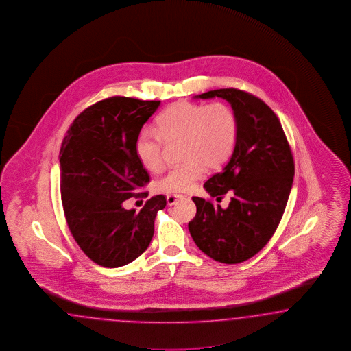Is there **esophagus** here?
<instances>
[{
	"label": "esophagus",
	"instance_id": "34e87169",
	"mask_svg": "<svg viewBox=\"0 0 351 351\" xmlns=\"http://www.w3.org/2000/svg\"><path fill=\"white\" fill-rule=\"evenodd\" d=\"M183 198L182 195H168L167 196V204L169 205V206H173V205H176L178 201H180Z\"/></svg>",
	"mask_w": 351,
	"mask_h": 351
}]
</instances>
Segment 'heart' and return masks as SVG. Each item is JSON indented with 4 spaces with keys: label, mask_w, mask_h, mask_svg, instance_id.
<instances>
[{
    "label": "heart",
    "mask_w": 351,
    "mask_h": 351,
    "mask_svg": "<svg viewBox=\"0 0 351 351\" xmlns=\"http://www.w3.org/2000/svg\"><path fill=\"white\" fill-rule=\"evenodd\" d=\"M239 122L234 109L225 103L199 104L180 101L156 119V132L141 131L136 137L135 153L147 171H160L165 164L167 144L180 145L184 162L158 180L156 189L184 193L193 189L207 171L220 168L234 153Z\"/></svg>",
    "instance_id": "obj_1"
}]
</instances>
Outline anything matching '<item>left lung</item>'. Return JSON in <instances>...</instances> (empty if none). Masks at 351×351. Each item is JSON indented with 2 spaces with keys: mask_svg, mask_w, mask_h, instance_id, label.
Instances as JSON below:
<instances>
[{
  "mask_svg": "<svg viewBox=\"0 0 351 351\" xmlns=\"http://www.w3.org/2000/svg\"><path fill=\"white\" fill-rule=\"evenodd\" d=\"M223 98L239 122L237 146L224 169L205 182L211 201L192 197L197 213L189 223L198 248L221 263L250 260L267 244L285 211L294 178V159L279 118L260 98L238 89H219L196 98Z\"/></svg>",
  "mask_w": 351,
  "mask_h": 351,
  "instance_id": "obj_1",
  "label": "left lung"
}]
</instances>
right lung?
<instances>
[{
	"label": "right lung",
	"mask_w": 351,
	"mask_h": 351,
	"mask_svg": "<svg viewBox=\"0 0 351 351\" xmlns=\"http://www.w3.org/2000/svg\"><path fill=\"white\" fill-rule=\"evenodd\" d=\"M160 106L159 100L112 97L81 112L60 150L63 213L73 239L93 262L121 267L141 256L154 235V221L167 205L162 195L144 207L126 210L128 198L150 177L135 153L136 137Z\"/></svg>",
	"instance_id": "add662e5"
}]
</instances>
